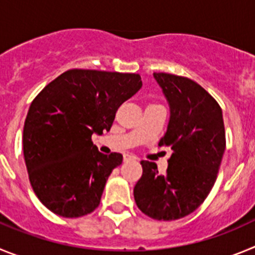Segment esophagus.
Wrapping results in <instances>:
<instances>
[{
	"label": "esophagus",
	"mask_w": 255,
	"mask_h": 255,
	"mask_svg": "<svg viewBox=\"0 0 255 255\" xmlns=\"http://www.w3.org/2000/svg\"><path fill=\"white\" fill-rule=\"evenodd\" d=\"M132 159H136L134 157V155H131V154H125V155H124V161H132Z\"/></svg>",
	"instance_id": "1"
}]
</instances>
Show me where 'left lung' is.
I'll list each match as a JSON object with an SVG mask.
<instances>
[{"label":"left lung","instance_id":"obj_1","mask_svg":"<svg viewBox=\"0 0 255 255\" xmlns=\"http://www.w3.org/2000/svg\"><path fill=\"white\" fill-rule=\"evenodd\" d=\"M170 103L167 131L159 147H171L166 173L154 162L141 161L143 175L134 199L153 220L173 221L190 215L215 185L226 148L224 117L217 101L185 76L154 73Z\"/></svg>","mask_w":255,"mask_h":255}]
</instances>
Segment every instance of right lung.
<instances>
[{
	"mask_svg": "<svg viewBox=\"0 0 255 255\" xmlns=\"http://www.w3.org/2000/svg\"><path fill=\"white\" fill-rule=\"evenodd\" d=\"M141 85L139 74L71 69L33 100L22 150L31 188L49 211L74 218L100 206L123 154L101 153L92 135L110 131L119 107Z\"/></svg>",
	"mask_w": 255,
	"mask_h": 255,
	"instance_id": "1",
	"label": "right lung"
}]
</instances>
